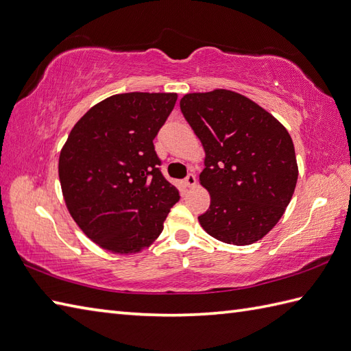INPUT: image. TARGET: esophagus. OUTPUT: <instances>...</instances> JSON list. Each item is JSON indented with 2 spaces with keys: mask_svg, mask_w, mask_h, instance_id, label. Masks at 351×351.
<instances>
[{
  "mask_svg": "<svg viewBox=\"0 0 351 351\" xmlns=\"http://www.w3.org/2000/svg\"><path fill=\"white\" fill-rule=\"evenodd\" d=\"M195 182H197V178H195L194 173H190L189 176L185 178V185H186V186H194Z\"/></svg>",
  "mask_w": 351,
  "mask_h": 351,
  "instance_id": "1",
  "label": "esophagus"
}]
</instances>
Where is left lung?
<instances>
[{
    "label": "left lung",
    "instance_id": "8db88e82",
    "mask_svg": "<svg viewBox=\"0 0 351 351\" xmlns=\"http://www.w3.org/2000/svg\"><path fill=\"white\" fill-rule=\"evenodd\" d=\"M179 106L205 149L199 182L210 205L200 226L232 245L260 241L280 221L296 189L299 170L286 127L229 89L185 94Z\"/></svg>",
    "mask_w": 351,
    "mask_h": 351
}]
</instances>
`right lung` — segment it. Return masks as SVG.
Segmentation results:
<instances>
[{"instance_id":"right-lung-1","label":"right lung","mask_w":351,"mask_h":351,"mask_svg":"<svg viewBox=\"0 0 351 351\" xmlns=\"http://www.w3.org/2000/svg\"><path fill=\"white\" fill-rule=\"evenodd\" d=\"M175 93L108 97L80 118L58 161L62 197L89 239L113 254L152 245L179 200L160 172L152 141L173 110Z\"/></svg>"}]
</instances>
